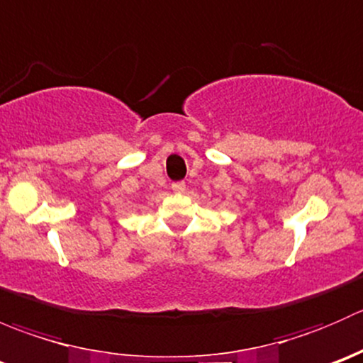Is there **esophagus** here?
I'll list each match as a JSON object with an SVG mask.
<instances>
[{
    "mask_svg": "<svg viewBox=\"0 0 363 363\" xmlns=\"http://www.w3.org/2000/svg\"><path fill=\"white\" fill-rule=\"evenodd\" d=\"M172 189H174L175 193H182L186 189V182L184 181H177L172 184Z\"/></svg>",
    "mask_w": 363,
    "mask_h": 363,
    "instance_id": "34e87169",
    "label": "esophagus"
}]
</instances>
